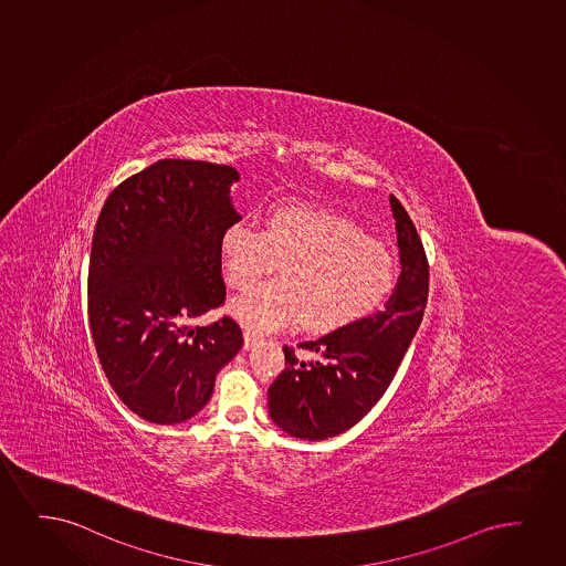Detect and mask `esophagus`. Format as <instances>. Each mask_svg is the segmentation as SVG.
Returning a JSON list of instances; mask_svg holds the SVG:
<instances>
[{
    "label": "esophagus",
    "mask_w": 566,
    "mask_h": 566,
    "mask_svg": "<svg viewBox=\"0 0 566 566\" xmlns=\"http://www.w3.org/2000/svg\"><path fill=\"white\" fill-rule=\"evenodd\" d=\"M260 340H262V337L256 335L254 331H244V350H249V348H252V346H256Z\"/></svg>",
    "instance_id": "esophagus-1"
}]
</instances>
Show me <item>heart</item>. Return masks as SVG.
<instances>
[{
  "instance_id": "heart-1",
  "label": "heart",
  "mask_w": 566,
  "mask_h": 566,
  "mask_svg": "<svg viewBox=\"0 0 566 566\" xmlns=\"http://www.w3.org/2000/svg\"><path fill=\"white\" fill-rule=\"evenodd\" d=\"M229 286L249 291L281 264V280L231 302L229 312L254 331L298 322L310 333H331L379 310L398 283L400 268L387 244L329 208L285 202L265 216L264 229L235 222L220 237Z\"/></svg>"
}]
</instances>
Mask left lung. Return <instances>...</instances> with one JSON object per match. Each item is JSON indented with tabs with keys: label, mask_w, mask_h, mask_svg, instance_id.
Returning a JSON list of instances; mask_svg holds the SVG:
<instances>
[{
	"label": "left lung",
	"mask_w": 566,
	"mask_h": 566,
	"mask_svg": "<svg viewBox=\"0 0 566 566\" xmlns=\"http://www.w3.org/2000/svg\"><path fill=\"white\" fill-rule=\"evenodd\" d=\"M401 273L385 310L343 329L298 344L319 359L301 361L283 346L285 369L268 388V411L286 434L337 437L361 421L387 392L422 322L429 262L406 208L390 195Z\"/></svg>",
	"instance_id": "1"
}]
</instances>
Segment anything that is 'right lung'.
<instances>
[{
    "label": "right lung",
    "mask_w": 566,
    "mask_h": 566,
    "mask_svg": "<svg viewBox=\"0 0 566 566\" xmlns=\"http://www.w3.org/2000/svg\"><path fill=\"white\" fill-rule=\"evenodd\" d=\"M235 168L165 158L124 179L101 208L87 275L101 367L128 409L178 424L197 416L243 333L231 317L191 327L222 306L220 237L239 222Z\"/></svg>",
    "instance_id": "right-lung-1"
}]
</instances>
